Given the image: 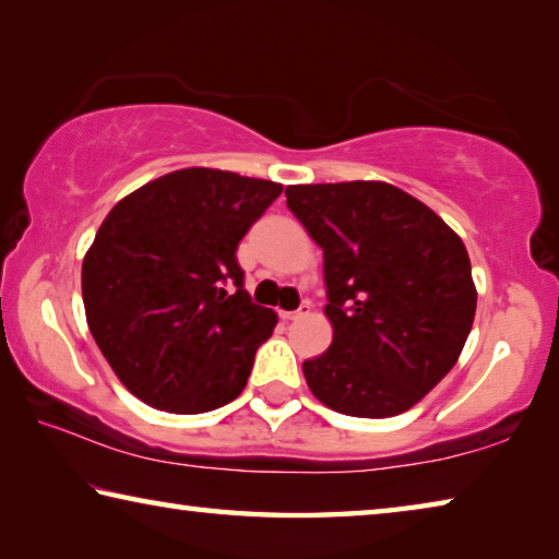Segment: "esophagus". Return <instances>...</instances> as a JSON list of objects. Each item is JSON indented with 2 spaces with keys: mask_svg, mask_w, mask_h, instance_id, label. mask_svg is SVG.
I'll return each mask as SVG.
<instances>
[{
  "mask_svg": "<svg viewBox=\"0 0 559 559\" xmlns=\"http://www.w3.org/2000/svg\"><path fill=\"white\" fill-rule=\"evenodd\" d=\"M308 313H310V306H308V302H302V306H300L298 310H290V313H281V318L286 320V323H293V320L306 318Z\"/></svg>",
  "mask_w": 559,
  "mask_h": 559,
  "instance_id": "34e87169",
  "label": "esophagus"
}]
</instances>
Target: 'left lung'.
Instances as JSON below:
<instances>
[{"label": "left lung", "mask_w": 559, "mask_h": 559, "mask_svg": "<svg viewBox=\"0 0 559 559\" xmlns=\"http://www.w3.org/2000/svg\"><path fill=\"white\" fill-rule=\"evenodd\" d=\"M288 210L320 249L333 345L302 374L330 409L396 416L456 365L476 316L459 234L386 182L286 187Z\"/></svg>", "instance_id": "obj_1"}]
</instances>
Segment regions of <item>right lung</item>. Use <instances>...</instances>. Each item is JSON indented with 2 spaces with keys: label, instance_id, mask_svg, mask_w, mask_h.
<instances>
[{
  "label": "right lung",
  "instance_id": "add662e5",
  "mask_svg": "<svg viewBox=\"0 0 559 559\" xmlns=\"http://www.w3.org/2000/svg\"><path fill=\"white\" fill-rule=\"evenodd\" d=\"M278 182L210 167L153 179L112 206L83 259L91 335L128 390L169 414L243 392L278 318L251 302L236 246Z\"/></svg>",
  "mask_w": 559,
  "mask_h": 559
}]
</instances>
